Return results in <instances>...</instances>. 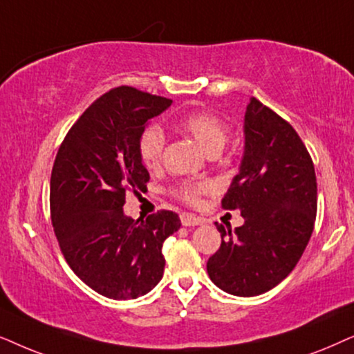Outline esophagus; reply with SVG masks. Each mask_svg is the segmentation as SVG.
<instances>
[{"mask_svg": "<svg viewBox=\"0 0 354 354\" xmlns=\"http://www.w3.org/2000/svg\"><path fill=\"white\" fill-rule=\"evenodd\" d=\"M181 223H183V226H196V225L204 223V218H201V216H196L192 214H183Z\"/></svg>", "mask_w": 354, "mask_h": 354, "instance_id": "obj_1", "label": "esophagus"}]
</instances>
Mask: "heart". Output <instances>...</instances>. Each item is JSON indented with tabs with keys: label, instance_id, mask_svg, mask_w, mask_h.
<instances>
[{
	"label": "heart",
	"instance_id": "obj_1",
	"mask_svg": "<svg viewBox=\"0 0 354 354\" xmlns=\"http://www.w3.org/2000/svg\"><path fill=\"white\" fill-rule=\"evenodd\" d=\"M180 126L183 131L191 134L201 149L209 155L212 152H221L228 140V128L218 116L210 111H197L181 118ZM165 149V134L157 126H149L139 139V155L145 167L155 169L160 167ZM209 189L205 183L186 185L181 187L180 194L186 202L197 204L201 194Z\"/></svg>",
	"mask_w": 354,
	"mask_h": 354
}]
</instances>
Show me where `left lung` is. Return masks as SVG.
<instances>
[{
	"instance_id": "1",
	"label": "left lung",
	"mask_w": 354,
	"mask_h": 354,
	"mask_svg": "<svg viewBox=\"0 0 354 354\" xmlns=\"http://www.w3.org/2000/svg\"><path fill=\"white\" fill-rule=\"evenodd\" d=\"M244 223L216 225L220 249L207 262L210 280L234 296H257L290 275L314 230L317 181L310 155L290 122L251 98L244 152L223 199Z\"/></svg>"
}]
</instances>
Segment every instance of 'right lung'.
I'll return each instance as SVG.
<instances>
[{"label":"right lung","instance_id":"1","mask_svg":"<svg viewBox=\"0 0 354 354\" xmlns=\"http://www.w3.org/2000/svg\"><path fill=\"white\" fill-rule=\"evenodd\" d=\"M171 103L134 87L113 88L82 113L56 153L50 210L61 252L84 283L110 299H136L157 286L165 239L181 226L169 210L145 220L122 210L126 191H142L150 180L140 136Z\"/></svg>","mask_w":354,"mask_h":354}]
</instances>
